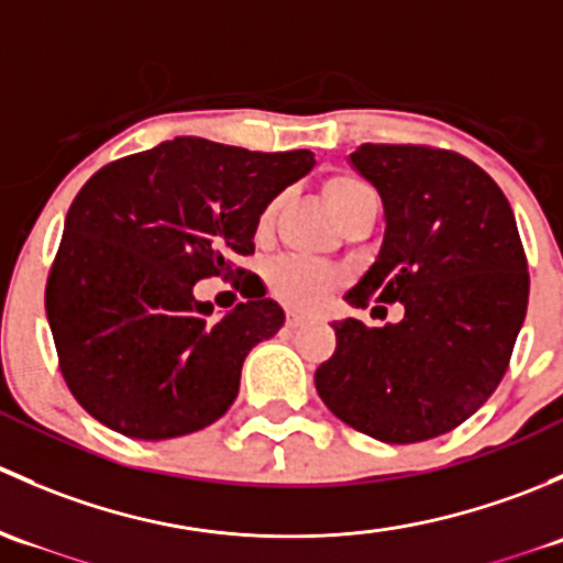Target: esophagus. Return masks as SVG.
Returning a JSON list of instances; mask_svg holds the SVG:
<instances>
[{
  "label": "esophagus",
  "mask_w": 563,
  "mask_h": 563,
  "mask_svg": "<svg viewBox=\"0 0 563 563\" xmlns=\"http://www.w3.org/2000/svg\"><path fill=\"white\" fill-rule=\"evenodd\" d=\"M305 321H308V316H302L299 310H286V327H302Z\"/></svg>",
  "instance_id": "esophagus-1"
}]
</instances>
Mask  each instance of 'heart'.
Returning <instances> with one entry per match:
<instances>
[{
  "instance_id": "b5f03b06",
  "label": "heart",
  "mask_w": 563,
  "mask_h": 563,
  "mask_svg": "<svg viewBox=\"0 0 563 563\" xmlns=\"http://www.w3.org/2000/svg\"><path fill=\"white\" fill-rule=\"evenodd\" d=\"M323 198H327L329 209L338 214V220L343 214H349L351 209L360 207L367 198H376V190L362 179L360 174L351 172H334L323 179L321 185ZM280 201H269L261 209L258 220H255V234L264 236L269 234L272 223H275V214ZM266 288L275 299H280L283 305L297 310H313L329 294L334 291V286L340 283V275L329 266L316 264L308 258H277L266 266Z\"/></svg>"
}]
</instances>
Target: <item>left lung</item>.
Instances as JSON below:
<instances>
[{
    "label": "left lung",
    "instance_id": "left-lung-1",
    "mask_svg": "<svg viewBox=\"0 0 563 563\" xmlns=\"http://www.w3.org/2000/svg\"><path fill=\"white\" fill-rule=\"evenodd\" d=\"M351 163L382 192L387 231L349 305L402 318L334 321L316 371L329 411L384 444L463 424L501 384L528 308V261L512 207L490 174L452 150L362 144Z\"/></svg>",
    "mask_w": 563,
    "mask_h": 563
}]
</instances>
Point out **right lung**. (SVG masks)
Masks as SVG:
<instances>
[{
  "mask_svg": "<svg viewBox=\"0 0 563 563\" xmlns=\"http://www.w3.org/2000/svg\"><path fill=\"white\" fill-rule=\"evenodd\" d=\"M313 163L308 150L181 135L108 163L78 190L45 316L67 389L98 422L161 441L229 411L250 349L277 334L286 313L261 291L212 318L192 286L245 275L234 261L253 255L261 209Z\"/></svg>",
  "mask_w": 563,
  "mask_h": 563,
  "instance_id": "1",
  "label": "right lung"
}]
</instances>
